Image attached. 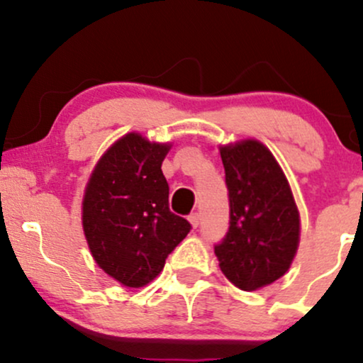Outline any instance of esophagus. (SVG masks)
Here are the masks:
<instances>
[{"label":"esophagus","mask_w":363,"mask_h":363,"mask_svg":"<svg viewBox=\"0 0 363 363\" xmlns=\"http://www.w3.org/2000/svg\"><path fill=\"white\" fill-rule=\"evenodd\" d=\"M189 222L191 225H193L194 228L199 227V222H201V216H199V213H191L189 215Z\"/></svg>","instance_id":"obj_1"}]
</instances>
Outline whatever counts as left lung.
<instances>
[{
  "label": "left lung",
  "mask_w": 363,
  "mask_h": 363,
  "mask_svg": "<svg viewBox=\"0 0 363 363\" xmlns=\"http://www.w3.org/2000/svg\"><path fill=\"white\" fill-rule=\"evenodd\" d=\"M228 191V230L215 254L237 289L257 290L283 277L297 252L298 211L268 148L247 140L220 150Z\"/></svg>",
  "instance_id": "obj_1"
}]
</instances>
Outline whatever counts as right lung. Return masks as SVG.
<instances>
[{
	"label": "right lung",
	"instance_id": "1",
	"mask_svg": "<svg viewBox=\"0 0 363 363\" xmlns=\"http://www.w3.org/2000/svg\"><path fill=\"white\" fill-rule=\"evenodd\" d=\"M167 152L169 145L129 133L99 160L85 189L83 230L91 256L126 286L152 281L191 230L169 208L160 169Z\"/></svg>",
	"mask_w": 363,
	"mask_h": 363
}]
</instances>
